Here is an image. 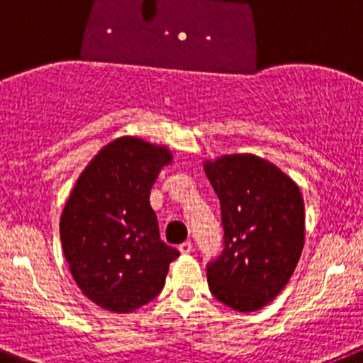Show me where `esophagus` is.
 <instances>
[{
    "label": "esophagus",
    "instance_id": "1",
    "mask_svg": "<svg viewBox=\"0 0 363 363\" xmlns=\"http://www.w3.org/2000/svg\"><path fill=\"white\" fill-rule=\"evenodd\" d=\"M191 250H193L191 241H184L182 245H179V252H181L182 255H188V253H191Z\"/></svg>",
    "mask_w": 363,
    "mask_h": 363
}]
</instances>
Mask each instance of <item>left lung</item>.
<instances>
[{
	"label": "left lung",
	"instance_id": "1",
	"mask_svg": "<svg viewBox=\"0 0 363 363\" xmlns=\"http://www.w3.org/2000/svg\"><path fill=\"white\" fill-rule=\"evenodd\" d=\"M220 199L223 250L207 264L218 301L253 312L279 296L296 269L305 241L300 188L275 164L252 154L206 161Z\"/></svg>",
	"mask_w": 363,
	"mask_h": 363
}]
</instances>
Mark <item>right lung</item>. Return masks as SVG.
Listing matches in <instances>:
<instances>
[{
  "instance_id": "obj_1",
  "label": "right lung",
  "mask_w": 363,
  "mask_h": 363,
  "mask_svg": "<svg viewBox=\"0 0 363 363\" xmlns=\"http://www.w3.org/2000/svg\"><path fill=\"white\" fill-rule=\"evenodd\" d=\"M170 150L122 136L108 143L77 179L60 220L70 273L88 300L133 312L161 293L181 253L160 238L150 189Z\"/></svg>"
}]
</instances>
